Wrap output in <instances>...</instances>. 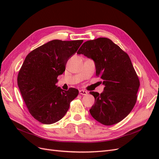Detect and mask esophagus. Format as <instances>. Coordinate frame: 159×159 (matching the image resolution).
Segmentation results:
<instances>
[{
	"instance_id": "34e87169",
	"label": "esophagus",
	"mask_w": 159,
	"mask_h": 159,
	"mask_svg": "<svg viewBox=\"0 0 159 159\" xmlns=\"http://www.w3.org/2000/svg\"><path fill=\"white\" fill-rule=\"evenodd\" d=\"M79 93L80 95H86L88 94V91H86L85 90H80L79 91Z\"/></svg>"
}]
</instances>
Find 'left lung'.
I'll return each instance as SVG.
<instances>
[{"mask_svg": "<svg viewBox=\"0 0 159 159\" xmlns=\"http://www.w3.org/2000/svg\"><path fill=\"white\" fill-rule=\"evenodd\" d=\"M77 54L94 61L96 75L105 85L102 93L89 92L95 98L94 105L89 109L91 116L104 125L122 121L135 105L140 85L128 54L107 38L84 42Z\"/></svg>", "mask_w": 159, "mask_h": 159, "instance_id": "left-lung-1", "label": "left lung"}]
</instances>
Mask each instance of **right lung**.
<instances>
[{
	"label": "right lung",
	"instance_id": "right-lung-1",
	"mask_svg": "<svg viewBox=\"0 0 159 159\" xmlns=\"http://www.w3.org/2000/svg\"><path fill=\"white\" fill-rule=\"evenodd\" d=\"M83 42L54 40L26 57L18 74V85L30 113L39 122L49 125L60 121L78 96L77 89L65 91L56 84Z\"/></svg>",
	"mask_w": 159,
	"mask_h": 159
}]
</instances>
